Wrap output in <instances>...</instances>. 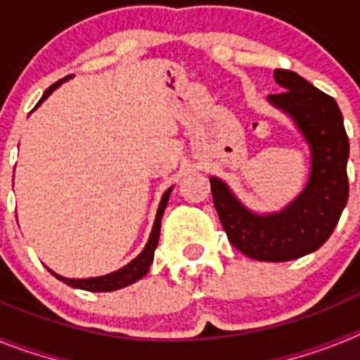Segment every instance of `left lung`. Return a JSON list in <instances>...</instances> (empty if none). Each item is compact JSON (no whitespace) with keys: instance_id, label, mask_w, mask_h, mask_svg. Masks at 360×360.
Wrapping results in <instances>:
<instances>
[{"instance_id":"obj_1","label":"left lung","mask_w":360,"mask_h":360,"mask_svg":"<svg viewBox=\"0 0 360 360\" xmlns=\"http://www.w3.org/2000/svg\"><path fill=\"white\" fill-rule=\"evenodd\" d=\"M274 79L283 91L269 95V101L292 117L310 146L311 169L303 193L283 211L256 214L227 184L211 176L212 200L229 241L257 262H290L319 249L341 218L349 189V142L335 98L290 70H276Z\"/></svg>"}]
</instances>
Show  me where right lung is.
<instances>
[{"label": "right lung", "instance_id": "1", "mask_svg": "<svg viewBox=\"0 0 360 360\" xmlns=\"http://www.w3.org/2000/svg\"><path fill=\"white\" fill-rule=\"evenodd\" d=\"M70 77V75H68ZM61 79V81H57L56 84H52L49 88V90L44 91L43 97H41L39 103L36 104V108L39 106L41 103H43L44 98L49 97L50 94H52L53 90H56L57 86H61V82H65L66 79ZM171 191H173V187H169V189L165 191L164 196H162L160 200V205H158V211H157V218H155V224H153V231L151 234H149V240L148 243H146L144 250H142L139 256L133 259V262H129L128 265L122 266V269H119L117 272H111V274H106V276H98V278H88V279H70V278H63V276L56 274L53 270H50L53 276H56L59 281L66 283L68 287H73V288H81V290H88V292H111V290H119V288H124L128 287V285H131V283L139 281V279L144 278L146 274H148L149 270V265L153 263V257H155V249H157L158 245V238H160V221H162V214H164L165 211V205H167V200H169V195Z\"/></svg>", "mask_w": 360, "mask_h": 360}]
</instances>
